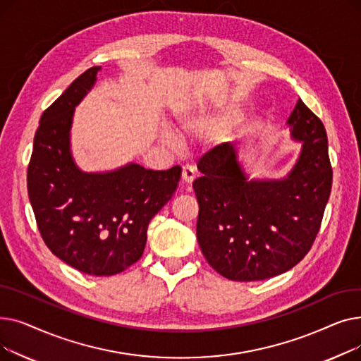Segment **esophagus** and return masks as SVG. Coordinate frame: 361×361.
<instances>
[{
    "label": "esophagus",
    "instance_id": "34e87169",
    "mask_svg": "<svg viewBox=\"0 0 361 361\" xmlns=\"http://www.w3.org/2000/svg\"><path fill=\"white\" fill-rule=\"evenodd\" d=\"M181 176H183V180H184L187 184H192V183L195 181V178H196V169H195V166H192V165H184V166H183Z\"/></svg>",
    "mask_w": 361,
    "mask_h": 361
}]
</instances>
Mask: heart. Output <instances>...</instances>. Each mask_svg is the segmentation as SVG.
I'll use <instances>...</instances> for the list:
<instances>
[{"label":"heart","instance_id":"heart-1","mask_svg":"<svg viewBox=\"0 0 361 361\" xmlns=\"http://www.w3.org/2000/svg\"><path fill=\"white\" fill-rule=\"evenodd\" d=\"M234 120V116L233 112H228L226 116H224L222 118H202V117H183L180 120V124L181 127L185 130V131H207V130H215V128H222L225 126H228L230 123H233ZM164 139L171 143V145H176L177 143V137L174 136L173 131L169 130H165L164 131Z\"/></svg>","mask_w":361,"mask_h":361}]
</instances>
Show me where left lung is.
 Instances as JSON below:
<instances>
[{"instance_id": "1", "label": "left lung", "mask_w": 361, "mask_h": 361, "mask_svg": "<svg viewBox=\"0 0 361 361\" xmlns=\"http://www.w3.org/2000/svg\"><path fill=\"white\" fill-rule=\"evenodd\" d=\"M287 124L302 145L287 177L250 180L231 142L215 146L197 164V241L207 263L231 281L290 271L319 233L332 187L326 130L301 99Z\"/></svg>"}]
</instances>
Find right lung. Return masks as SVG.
Wrapping results in <instances>:
<instances>
[{
	"label": "right lung",
	"mask_w": 361,
	"mask_h": 361,
	"mask_svg": "<svg viewBox=\"0 0 361 361\" xmlns=\"http://www.w3.org/2000/svg\"><path fill=\"white\" fill-rule=\"evenodd\" d=\"M101 67L80 74L48 106L35 133L27 192L48 249L87 275L111 276L136 263L150 219L173 197L181 166L166 171L127 164L83 173L70 150L74 108L97 82Z\"/></svg>",
	"instance_id": "add662e5"
}]
</instances>
